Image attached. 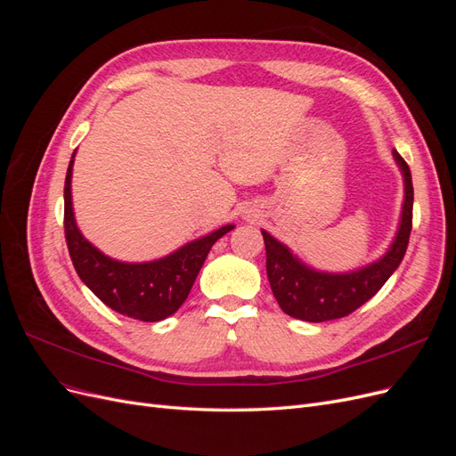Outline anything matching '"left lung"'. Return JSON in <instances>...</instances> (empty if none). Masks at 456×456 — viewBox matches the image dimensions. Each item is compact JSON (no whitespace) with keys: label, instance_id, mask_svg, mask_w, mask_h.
Wrapping results in <instances>:
<instances>
[{"label":"left lung","instance_id":"obj_1","mask_svg":"<svg viewBox=\"0 0 456 456\" xmlns=\"http://www.w3.org/2000/svg\"><path fill=\"white\" fill-rule=\"evenodd\" d=\"M392 154L403 176L405 196L397 232L380 258L350 272L315 270L302 262L285 243L262 230L268 281L275 300L287 315L312 323L338 320L375 297L402 265L412 226V181L405 159L395 150Z\"/></svg>","mask_w":456,"mask_h":456}]
</instances>
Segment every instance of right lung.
I'll use <instances>...</instances> for the list:
<instances>
[{"label":"right lung","instance_id":"1","mask_svg":"<svg viewBox=\"0 0 456 456\" xmlns=\"http://www.w3.org/2000/svg\"><path fill=\"white\" fill-rule=\"evenodd\" d=\"M72 154L64 183V233L74 268L108 308L139 322H161L184 305L211 247L236 226L226 224L178 247L167 256L123 262L104 255L79 232L72 207Z\"/></svg>","mask_w":456,"mask_h":456}]
</instances>
